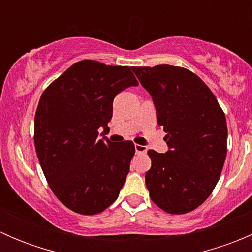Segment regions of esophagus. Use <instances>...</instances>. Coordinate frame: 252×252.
Instances as JSON below:
<instances>
[{
	"label": "esophagus",
	"mask_w": 252,
	"mask_h": 252,
	"mask_svg": "<svg viewBox=\"0 0 252 252\" xmlns=\"http://www.w3.org/2000/svg\"><path fill=\"white\" fill-rule=\"evenodd\" d=\"M146 151H147L146 146H144V145L135 144V152H136V154H146Z\"/></svg>",
	"instance_id": "obj_1"
}]
</instances>
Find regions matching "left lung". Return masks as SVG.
Listing matches in <instances>:
<instances>
[{"label":"left lung","mask_w":252,"mask_h":252,"mask_svg":"<svg viewBox=\"0 0 252 252\" xmlns=\"http://www.w3.org/2000/svg\"><path fill=\"white\" fill-rule=\"evenodd\" d=\"M151 95L168 150H150L145 183L168 213L199 207L215 189L227 156V122L215 95L190 70L162 64L131 68Z\"/></svg>","instance_id":"1"}]
</instances>
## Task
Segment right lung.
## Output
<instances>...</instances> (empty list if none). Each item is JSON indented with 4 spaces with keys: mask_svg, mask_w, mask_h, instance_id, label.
<instances>
[{
    "mask_svg": "<svg viewBox=\"0 0 252 252\" xmlns=\"http://www.w3.org/2000/svg\"><path fill=\"white\" fill-rule=\"evenodd\" d=\"M130 69L80 61L40 98L34 138L37 158L52 191L74 212H102L116 201L129 173L134 144L112 142L106 134L114 97L139 85Z\"/></svg>",
    "mask_w": 252,
    "mask_h": 252,
    "instance_id": "add662e5",
    "label": "right lung"
}]
</instances>
